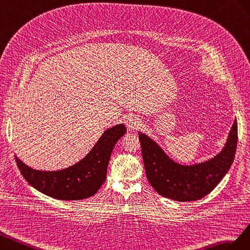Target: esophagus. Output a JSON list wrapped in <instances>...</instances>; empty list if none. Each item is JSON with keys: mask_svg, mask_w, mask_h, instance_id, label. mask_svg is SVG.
I'll use <instances>...</instances> for the list:
<instances>
[{"mask_svg": "<svg viewBox=\"0 0 250 250\" xmlns=\"http://www.w3.org/2000/svg\"><path fill=\"white\" fill-rule=\"evenodd\" d=\"M125 124L126 125V126L129 127L130 130H135L139 126L140 120H139L138 117H136L135 115H127L125 118Z\"/></svg>", "mask_w": 250, "mask_h": 250, "instance_id": "34e87169", "label": "esophagus"}]
</instances>
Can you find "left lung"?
<instances>
[{"instance_id":"8db88e82","label":"left lung","mask_w":250,"mask_h":250,"mask_svg":"<svg viewBox=\"0 0 250 250\" xmlns=\"http://www.w3.org/2000/svg\"><path fill=\"white\" fill-rule=\"evenodd\" d=\"M146 174L159 195L179 202L196 201L215 188L229 170L237 149V119L228 134L226 144L212 158L184 166L174 161L146 134L138 132Z\"/></svg>"}]
</instances>
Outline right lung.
Here are the masks:
<instances>
[{
  "label": "right lung",
  "instance_id": "add662e5",
  "mask_svg": "<svg viewBox=\"0 0 250 250\" xmlns=\"http://www.w3.org/2000/svg\"><path fill=\"white\" fill-rule=\"evenodd\" d=\"M125 132L123 124L105 130L82 160L60 170L34 169L17 155L16 161L26 181L42 194L59 200H82L95 195L105 181L113 148Z\"/></svg>",
  "mask_w": 250,
  "mask_h": 250
}]
</instances>
